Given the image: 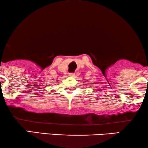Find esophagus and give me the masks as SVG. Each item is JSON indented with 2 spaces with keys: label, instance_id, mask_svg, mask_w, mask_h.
<instances>
[{
  "label": "esophagus",
  "instance_id": "34e87169",
  "mask_svg": "<svg viewBox=\"0 0 148 148\" xmlns=\"http://www.w3.org/2000/svg\"><path fill=\"white\" fill-rule=\"evenodd\" d=\"M70 77H75V73H69V75Z\"/></svg>",
  "mask_w": 148,
  "mask_h": 148
}]
</instances>
